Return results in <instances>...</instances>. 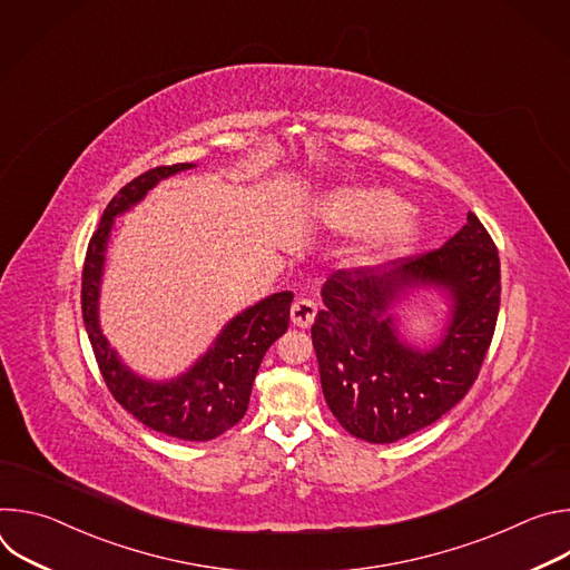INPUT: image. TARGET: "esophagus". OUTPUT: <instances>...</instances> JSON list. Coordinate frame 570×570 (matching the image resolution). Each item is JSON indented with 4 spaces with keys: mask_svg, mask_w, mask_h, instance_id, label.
<instances>
[{
    "mask_svg": "<svg viewBox=\"0 0 570 570\" xmlns=\"http://www.w3.org/2000/svg\"><path fill=\"white\" fill-rule=\"evenodd\" d=\"M315 313H317V304L313 299H308V297L295 299L293 306H291V320H293L295 327H302V330L311 327Z\"/></svg>",
    "mask_w": 570,
    "mask_h": 570,
    "instance_id": "34e87169",
    "label": "esophagus"
}]
</instances>
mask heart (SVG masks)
Returning <instances> with one entry per match:
<instances>
[{"instance_id":"heart-1","label":"heart","mask_w":570,"mask_h":570,"mask_svg":"<svg viewBox=\"0 0 570 570\" xmlns=\"http://www.w3.org/2000/svg\"><path fill=\"white\" fill-rule=\"evenodd\" d=\"M322 220L345 234H370L379 255L405 253L420 234L411 205L379 187L334 191L322 205Z\"/></svg>"}]
</instances>
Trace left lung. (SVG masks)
<instances>
[{"instance_id": "1", "label": "left lung", "mask_w": 570, "mask_h": 570, "mask_svg": "<svg viewBox=\"0 0 570 570\" xmlns=\"http://www.w3.org/2000/svg\"><path fill=\"white\" fill-rule=\"evenodd\" d=\"M417 287L442 289L452 317L441 343L417 351L391 308ZM311 338L324 399L354 438L390 444L446 415L464 399L490 350L501 306V259L475 214L442 248L392 268L338 271L322 286Z\"/></svg>"}]
</instances>
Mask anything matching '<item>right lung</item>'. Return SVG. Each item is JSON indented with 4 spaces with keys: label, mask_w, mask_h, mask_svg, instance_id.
<instances>
[{
    "label": "right lung",
    "mask_w": 570,
    "mask_h": 570,
    "mask_svg": "<svg viewBox=\"0 0 570 570\" xmlns=\"http://www.w3.org/2000/svg\"><path fill=\"white\" fill-rule=\"evenodd\" d=\"M194 167L196 165L189 161L155 167L130 180L108 203L99 229L92 234L88 246L80 306H83L86 332L104 381L124 409L157 433L189 442H207L223 435L246 415L262 358L288 330L293 293H273L234 315L216 336L214 345L185 374L171 381H148L135 374L110 347L99 324L101 277L115 218L137 205L159 180Z\"/></svg>",
    "instance_id": "right-lung-1"
}]
</instances>
